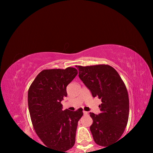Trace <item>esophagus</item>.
Masks as SVG:
<instances>
[{
	"label": "esophagus",
	"mask_w": 153,
	"mask_h": 153,
	"mask_svg": "<svg viewBox=\"0 0 153 153\" xmlns=\"http://www.w3.org/2000/svg\"><path fill=\"white\" fill-rule=\"evenodd\" d=\"M83 113H84V115H88V112H87V111H83Z\"/></svg>",
	"instance_id": "obj_1"
}]
</instances>
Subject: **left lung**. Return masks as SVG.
<instances>
[{
  "label": "left lung",
  "mask_w": 153,
  "mask_h": 153,
  "mask_svg": "<svg viewBox=\"0 0 153 153\" xmlns=\"http://www.w3.org/2000/svg\"><path fill=\"white\" fill-rule=\"evenodd\" d=\"M78 68L79 79L92 97H98L102 101L100 113H90L93 120L90 127L93 139L100 146H108L121 138L128 123L129 98L126 87L117 71L107 65Z\"/></svg>",
  "instance_id": "obj_1"
}]
</instances>
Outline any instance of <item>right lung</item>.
Segmentation results:
<instances>
[{"instance_id": "obj_1", "label": "right lung", "mask_w": 153, "mask_h": 153, "mask_svg": "<svg viewBox=\"0 0 153 153\" xmlns=\"http://www.w3.org/2000/svg\"><path fill=\"white\" fill-rule=\"evenodd\" d=\"M74 67L45 69L33 80L28 90V108L36 133L46 146L56 153L74 146L82 108L63 111L61 102L67 97V86L77 76Z\"/></svg>"}]
</instances>
